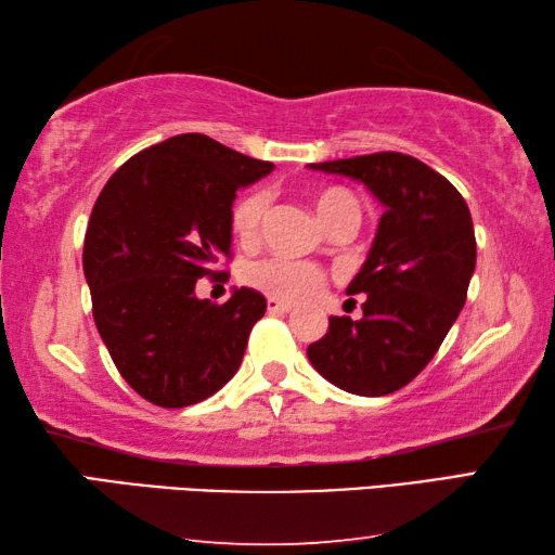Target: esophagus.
<instances>
[{
  "instance_id": "esophagus-1",
  "label": "esophagus",
  "mask_w": 555,
  "mask_h": 555,
  "mask_svg": "<svg viewBox=\"0 0 555 555\" xmlns=\"http://www.w3.org/2000/svg\"><path fill=\"white\" fill-rule=\"evenodd\" d=\"M267 308H269V313H274V315H284V313L294 311V306L284 304V300H279V298H269L267 300Z\"/></svg>"
}]
</instances>
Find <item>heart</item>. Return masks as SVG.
I'll list each match as a JSON object with an SVG mask.
<instances>
[{"instance_id": "heart-1", "label": "heart", "mask_w": 555, "mask_h": 555, "mask_svg": "<svg viewBox=\"0 0 555 555\" xmlns=\"http://www.w3.org/2000/svg\"><path fill=\"white\" fill-rule=\"evenodd\" d=\"M269 208V193L264 188L249 191L247 195L234 203L230 222L232 232L240 242L249 244L257 240L261 220H264ZM315 212L323 224L331 222L333 218L343 212H357L360 215V203L352 193L343 191V188H325L315 195ZM242 281L251 288L261 291L271 298L286 300V304H300L318 296L325 286V271L308 261H294L284 257H267L249 261L242 269Z\"/></svg>"}]
</instances>
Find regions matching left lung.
Returning a JSON list of instances; mask_svg holds the SVG:
<instances>
[{
    "instance_id": "1",
    "label": "left lung",
    "mask_w": 555,
    "mask_h": 555,
    "mask_svg": "<svg viewBox=\"0 0 555 555\" xmlns=\"http://www.w3.org/2000/svg\"><path fill=\"white\" fill-rule=\"evenodd\" d=\"M362 181L384 205L377 237L350 296H367L362 318L331 315L308 360L360 397H384L434 360L467 298L477 244L467 203L448 178L399 152L311 164Z\"/></svg>"
}]
</instances>
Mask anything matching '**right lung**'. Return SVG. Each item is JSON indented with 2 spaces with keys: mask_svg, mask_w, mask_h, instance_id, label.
I'll use <instances>...</instances> for the list:
<instances>
[{
  "mask_svg": "<svg viewBox=\"0 0 555 555\" xmlns=\"http://www.w3.org/2000/svg\"><path fill=\"white\" fill-rule=\"evenodd\" d=\"M271 168L178 134L121 164L95 201L82 247L92 318L121 377L156 406L198 403L240 370L267 298L242 286L215 306L195 284L228 281L234 195Z\"/></svg>",
  "mask_w": 555,
  "mask_h": 555,
  "instance_id": "right-lung-1",
  "label": "right lung"
}]
</instances>
